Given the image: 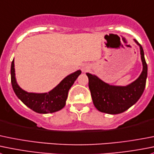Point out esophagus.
Listing matches in <instances>:
<instances>
[{
	"mask_svg": "<svg viewBox=\"0 0 154 154\" xmlns=\"http://www.w3.org/2000/svg\"><path fill=\"white\" fill-rule=\"evenodd\" d=\"M89 69V66L87 65H83V67H82V71H85V72H86V71H87Z\"/></svg>",
	"mask_w": 154,
	"mask_h": 154,
	"instance_id": "obj_1",
	"label": "esophagus"
}]
</instances>
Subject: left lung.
Wrapping results in <instances>:
<instances>
[{"label": "left lung", "instance_id": "8db88e82", "mask_svg": "<svg viewBox=\"0 0 154 154\" xmlns=\"http://www.w3.org/2000/svg\"><path fill=\"white\" fill-rule=\"evenodd\" d=\"M140 47L143 69L139 77L127 86H113L105 83L95 74L86 73L92 99L97 110L108 114L123 113L135 104L141 98L145 88L147 77V65L141 44L134 39Z\"/></svg>", "mask_w": 154, "mask_h": 154}]
</instances>
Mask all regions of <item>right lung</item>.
Segmentation results:
<instances>
[{
  "label": "right lung",
  "mask_w": 154,
  "mask_h": 154,
  "mask_svg": "<svg viewBox=\"0 0 154 154\" xmlns=\"http://www.w3.org/2000/svg\"><path fill=\"white\" fill-rule=\"evenodd\" d=\"M11 83L16 96L34 111L38 113H50L59 111L65 107L68 91L81 71H75L63 79L54 89L44 93L28 92L18 85L16 79L14 59L11 64Z\"/></svg>",
  "instance_id": "add662e5"
}]
</instances>
